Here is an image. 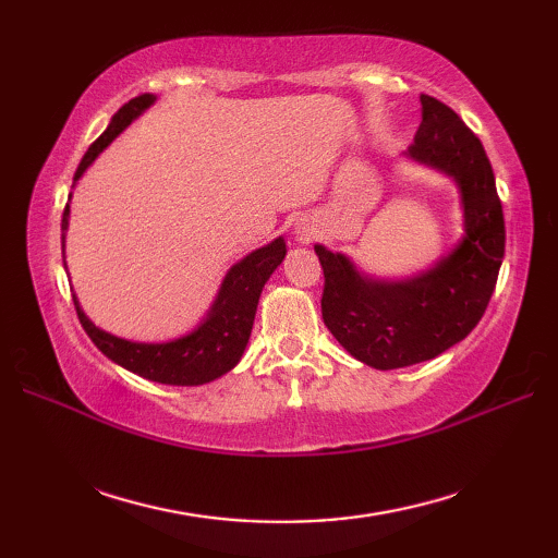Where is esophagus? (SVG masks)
<instances>
[{"instance_id": "1", "label": "esophagus", "mask_w": 558, "mask_h": 558, "mask_svg": "<svg viewBox=\"0 0 558 558\" xmlns=\"http://www.w3.org/2000/svg\"><path fill=\"white\" fill-rule=\"evenodd\" d=\"M314 234H316V228H314V225L304 222V220L294 225V240H298L300 244H310V242L314 240Z\"/></svg>"}]
</instances>
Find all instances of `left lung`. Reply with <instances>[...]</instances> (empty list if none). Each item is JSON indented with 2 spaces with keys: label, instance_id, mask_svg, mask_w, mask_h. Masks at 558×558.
Wrapping results in <instances>:
<instances>
[{
  "label": "left lung",
  "instance_id": "1",
  "mask_svg": "<svg viewBox=\"0 0 558 558\" xmlns=\"http://www.w3.org/2000/svg\"><path fill=\"white\" fill-rule=\"evenodd\" d=\"M420 102L422 124L405 156L456 182L460 242L408 280L374 278L350 256L314 246L326 278L324 324L354 360L381 372L434 360L465 338L487 310L506 248L504 210L482 141L448 105L432 96Z\"/></svg>",
  "mask_w": 558,
  "mask_h": 558
}]
</instances>
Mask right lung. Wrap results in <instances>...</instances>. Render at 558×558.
Here are the masks:
<instances>
[{
    "label": "right lung",
    "instance_id": "right-lung-1",
    "mask_svg": "<svg viewBox=\"0 0 558 558\" xmlns=\"http://www.w3.org/2000/svg\"><path fill=\"white\" fill-rule=\"evenodd\" d=\"M153 102H156V96L146 93V96L129 100L124 108H120V112L112 117L102 136L86 150V156L78 162L74 182L81 180L83 172L96 162L100 153L108 148L129 124L138 120ZM66 230L69 204L62 216V254ZM286 254L288 244L282 236H278V240H272L266 246H258L242 260H236V264L225 272L216 300H213L208 314L201 318V324L189 330V333L168 342H136L108 333V330H102L90 322L86 312L81 310L74 294L78 322L105 357L124 366V369L132 374L168 386L210 384L228 374L230 369H234L236 362L242 360L248 336H252L254 328L260 292H264V286L272 276V270L282 264Z\"/></svg>",
    "mask_w": 558,
    "mask_h": 558
}]
</instances>
